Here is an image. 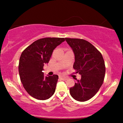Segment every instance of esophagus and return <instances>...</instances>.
<instances>
[{"instance_id":"esophagus-1","label":"esophagus","mask_w":123,"mask_h":123,"mask_svg":"<svg viewBox=\"0 0 123 123\" xmlns=\"http://www.w3.org/2000/svg\"><path fill=\"white\" fill-rule=\"evenodd\" d=\"M59 77H60V79H61L62 80H66L68 79V77H66V76H65L63 75H60L59 76Z\"/></svg>"}]
</instances>
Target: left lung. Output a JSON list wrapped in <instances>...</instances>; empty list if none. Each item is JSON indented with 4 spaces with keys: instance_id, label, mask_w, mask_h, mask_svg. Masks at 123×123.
<instances>
[{
    "instance_id": "obj_1",
    "label": "left lung",
    "mask_w": 123,
    "mask_h": 123,
    "mask_svg": "<svg viewBox=\"0 0 123 123\" xmlns=\"http://www.w3.org/2000/svg\"><path fill=\"white\" fill-rule=\"evenodd\" d=\"M74 54L73 68L81 76L77 80L70 94L77 101L84 102L97 94L103 84L105 74L104 58L94 46L85 40L65 38Z\"/></svg>"
}]
</instances>
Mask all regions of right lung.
<instances>
[{"label": "right lung", "instance_id": "right-lung-1", "mask_svg": "<svg viewBox=\"0 0 123 123\" xmlns=\"http://www.w3.org/2000/svg\"><path fill=\"white\" fill-rule=\"evenodd\" d=\"M64 41V38L59 37L39 39L21 54L18 65L19 77L25 90L33 98L46 100L54 94L58 76H45L43 66L49 63L53 50Z\"/></svg>", "mask_w": 123, "mask_h": 123}]
</instances>
